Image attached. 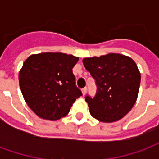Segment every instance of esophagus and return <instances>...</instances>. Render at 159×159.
I'll use <instances>...</instances> for the list:
<instances>
[{
    "instance_id": "obj_1",
    "label": "esophagus",
    "mask_w": 159,
    "mask_h": 159,
    "mask_svg": "<svg viewBox=\"0 0 159 159\" xmlns=\"http://www.w3.org/2000/svg\"><path fill=\"white\" fill-rule=\"evenodd\" d=\"M82 93H83V95H85L87 93V88H83V89H82Z\"/></svg>"
}]
</instances>
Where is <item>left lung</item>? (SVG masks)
Here are the masks:
<instances>
[{"label":"left lung","instance_id":"1","mask_svg":"<svg viewBox=\"0 0 159 159\" xmlns=\"http://www.w3.org/2000/svg\"><path fill=\"white\" fill-rule=\"evenodd\" d=\"M84 67L95 80V96L85 97L91 116L103 123L123 118L135 103L139 93L140 73L128 56L108 53L83 59Z\"/></svg>","mask_w":159,"mask_h":159}]
</instances>
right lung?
Instances as JSON below:
<instances>
[{
  "mask_svg": "<svg viewBox=\"0 0 159 159\" xmlns=\"http://www.w3.org/2000/svg\"><path fill=\"white\" fill-rule=\"evenodd\" d=\"M78 59L62 52H42L25 61L19 86L25 102L38 117L51 121L65 117L82 95L72 72Z\"/></svg>",
  "mask_w": 159,
  "mask_h": 159,
  "instance_id": "add662e5",
  "label": "right lung"
}]
</instances>
